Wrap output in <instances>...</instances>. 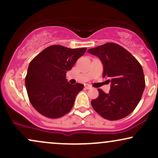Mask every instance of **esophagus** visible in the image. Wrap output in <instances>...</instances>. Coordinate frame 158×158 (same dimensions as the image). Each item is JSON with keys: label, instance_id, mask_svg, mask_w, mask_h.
<instances>
[{"label": "esophagus", "instance_id": "34e87169", "mask_svg": "<svg viewBox=\"0 0 158 158\" xmlns=\"http://www.w3.org/2000/svg\"><path fill=\"white\" fill-rule=\"evenodd\" d=\"M85 88H86V89H90V88H92V87L91 86H90V85H85Z\"/></svg>", "mask_w": 158, "mask_h": 158}]
</instances>
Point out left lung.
<instances>
[{
	"label": "left lung",
	"mask_w": 158,
	"mask_h": 158,
	"mask_svg": "<svg viewBox=\"0 0 158 158\" xmlns=\"http://www.w3.org/2000/svg\"><path fill=\"white\" fill-rule=\"evenodd\" d=\"M103 65V77L110 83L108 94L99 90L91 101L94 109L103 118L117 120L128 116L137 107L145 88L143 70L138 61L120 45L107 43L89 49Z\"/></svg>",
	"instance_id": "obj_1"
}]
</instances>
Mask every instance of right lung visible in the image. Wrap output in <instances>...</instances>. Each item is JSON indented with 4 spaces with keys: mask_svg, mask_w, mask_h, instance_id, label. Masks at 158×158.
<instances>
[{
    "mask_svg": "<svg viewBox=\"0 0 158 158\" xmlns=\"http://www.w3.org/2000/svg\"><path fill=\"white\" fill-rule=\"evenodd\" d=\"M87 49H70L52 45L31 61L25 78L27 94L34 108L49 118H59L68 114L84 85H71L66 73L71 70Z\"/></svg>",
    "mask_w": 158,
    "mask_h": 158,
    "instance_id": "obj_1",
    "label": "right lung"
}]
</instances>
